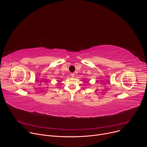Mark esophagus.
<instances>
[{
	"mask_svg": "<svg viewBox=\"0 0 147 147\" xmlns=\"http://www.w3.org/2000/svg\"><path fill=\"white\" fill-rule=\"evenodd\" d=\"M70 76H71L72 77H74L75 76V74H74V73H71V74H70Z\"/></svg>",
	"mask_w": 147,
	"mask_h": 147,
	"instance_id": "obj_1",
	"label": "esophagus"
}]
</instances>
